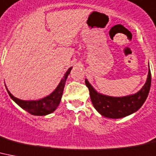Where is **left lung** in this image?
Returning a JSON list of instances; mask_svg holds the SVG:
<instances>
[{"mask_svg": "<svg viewBox=\"0 0 156 156\" xmlns=\"http://www.w3.org/2000/svg\"><path fill=\"white\" fill-rule=\"evenodd\" d=\"M151 70L148 69L146 82L138 92L122 97H113L98 92L89 81L85 79L94 107L100 115L109 119H121L136 112L147 98L151 88Z\"/></svg>", "mask_w": 156, "mask_h": 156, "instance_id": "8db88e82", "label": "left lung"}]
</instances>
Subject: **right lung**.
Segmentation results:
<instances>
[{
  "instance_id": "obj_1",
  "label": "right lung",
  "mask_w": 156,
  "mask_h": 156,
  "mask_svg": "<svg viewBox=\"0 0 156 156\" xmlns=\"http://www.w3.org/2000/svg\"><path fill=\"white\" fill-rule=\"evenodd\" d=\"M72 67L69 68L68 70L66 72L65 75L61 79V82L51 94L49 95L45 96L44 98H40L37 100H22L19 99L12 95V94L9 91L7 87L6 90L8 91L10 98H12L19 107L29 112L33 115H37V116H43L47 115L49 114L53 113L60 104L62 96L63 90L65 87V83L66 81L68 75L71 71Z\"/></svg>"
}]
</instances>
